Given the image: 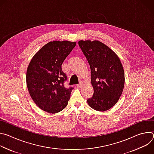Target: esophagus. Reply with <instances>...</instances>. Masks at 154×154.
<instances>
[{
	"label": "esophagus",
	"instance_id": "esophagus-1",
	"mask_svg": "<svg viewBox=\"0 0 154 154\" xmlns=\"http://www.w3.org/2000/svg\"><path fill=\"white\" fill-rule=\"evenodd\" d=\"M82 86V83L77 85V88H81Z\"/></svg>",
	"mask_w": 154,
	"mask_h": 154
}]
</instances>
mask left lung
<instances>
[{"mask_svg": "<svg viewBox=\"0 0 154 154\" xmlns=\"http://www.w3.org/2000/svg\"><path fill=\"white\" fill-rule=\"evenodd\" d=\"M78 44L91 69L94 93L88 103L95 110H108L117 103L124 89L121 62L112 49L99 41L81 40Z\"/></svg>", "mask_w": 154, "mask_h": 154, "instance_id": "obj_1", "label": "left lung"}]
</instances>
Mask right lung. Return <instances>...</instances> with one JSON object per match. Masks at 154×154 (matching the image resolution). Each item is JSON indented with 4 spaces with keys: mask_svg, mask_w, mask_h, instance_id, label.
I'll list each match as a JSON object with an SVG mask.
<instances>
[{
    "mask_svg": "<svg viewBox=\"0 0 154 154\" xmlns=\"http://www.w3.org/2000/svg\"><path fill=\"white\" fill-rule=\"evenodd\" d=\"M76 45L75 42L51 41L44 46L29 65L26 82L29 92L42 110L57 113L67 106L73 87L65 88L66 74L61 65Z\"/></svg>",
    "mask_w": 154,
    "mask_h": 154,
    "instance_id": "add662e5",
    "label": "right lung"
}]
</instances>
